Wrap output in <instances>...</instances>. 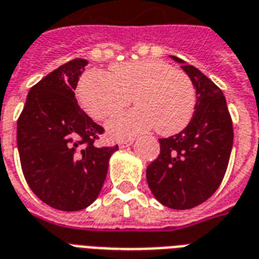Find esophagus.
Here are the masks:
<instances>
[{"label": "esophagus", "instance_id": "34e87169", "mask_svg": "<svg viewBox=\"0 0 259 259\" xmlns=\"http://www.w3.org/2000/svg\"><path fill=\"white\" fill-rule=\"evenodd\" d=\"M135 143V139H127V140H122L118 143L119 145V148H126V147H130V145Z\"/></svg>", "mask_w": 259, "mask_h": 259}]
</instances>
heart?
Instances as JSON below:
<instances>
[{
    "instance_id": "obj_1",
    "label": "heart",
    "mask_w": 259,
    "mask_h": 259,
    "mask_svg": "<svg viewBox=\"0 0 259 259\" xmlns=\"http://www.w3.org/2000/svg\"><path fill=\"white\" fill-rule=\"evenodd\" d=\"M78 97L95 120H104L133 103L137 108L116 115L107 123L115 140L127 139L156 127L162 136L180 133L195 112L196 92L183 71L156 59H144L111 67L110 76L88 72L81 79Z\"/></svg>"
}]
</instances>
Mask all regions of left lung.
Masks as SVG:
<instances>
[{
    "label": "left lung",
    "instance_id": "8db88e82",
    "mask_svg": "<svg viewBox=\"0 0 259 259\" xmlns=\"http://www.w3.org/2000/svg\"><path fill=\"white\" fill-rule=\"evenodd\" d=\"M170 57L192 81L196 104L185 129L159 139L160 154L147 167V183L159 203L187 210L207 200L220 187L231 156L233 127L220 88L198 68Z\"/></svg>",
    "mask_w": 259,
    "mask_h": 259
}]
</instances>
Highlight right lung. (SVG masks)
<instances>
[{"label":"right lung","mask_w":259,"mask_h":259,"mask_svg":"<svg viewBox=\"0 0 259 259\" xmlns=\"http://www.w3.org/2000/svg\"><path fill=\"white\" fill-rule=\"evenodd\" d=\"M88 61L63 64L28 92L17 119V149L28 187L42 202L61 211H78L95 202L118 145L97 148L104 132L75 99Z\"/></svg>","instance_id":"add662e5"}]
</instances>
